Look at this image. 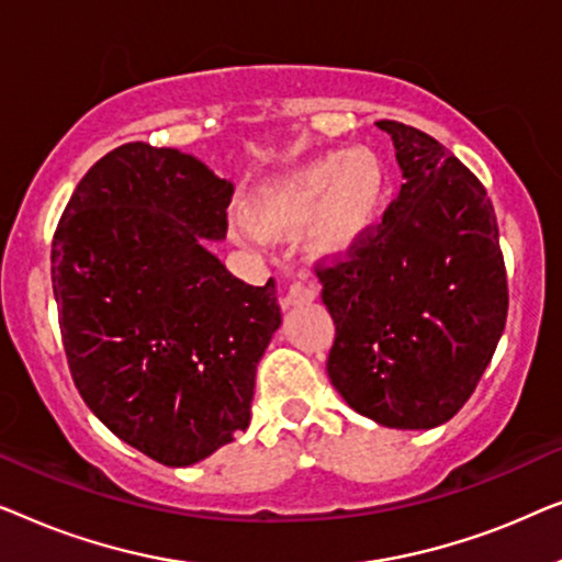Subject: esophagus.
Masks as SVG:
<instances>
[{
    "label": "esophagus",
    "instance_id": "esophagus-1",
    "mask_svg": "<svg viewBox=\"0 0 562 562\" xmlns=\"http://www.w3.org/2000/svg\"><path fill=\"white\" fill-rule=\"evenodd\" d=\"M314 299H317V289L310 286V283H304V281H294L286 289V294H283L281 306H283V310H291V306L312 304Z\"/></svg>",
    "mask_w": 562,
    "mask_h": 562
}]
</instances>
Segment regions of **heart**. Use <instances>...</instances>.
<instances>
[{"label": "heart", "mask_w": 562, "mask_h": 562, "mask_svg": "<svg viewBox=\"0 0 562 562\" xmlns=\"http://www.w3.org/2000/svg\"><path fill=\"white\" fill-rule=\"evenodd\" d=\"M386 202V168L368 148L327 153L260 187L233 233L260 245L306 227V248L322 260L345 258L363 243Z\"/></svg>", "instance_id": "obj_1"}]
</instances>
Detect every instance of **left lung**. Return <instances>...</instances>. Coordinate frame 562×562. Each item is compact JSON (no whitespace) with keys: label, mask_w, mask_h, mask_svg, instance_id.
Instances as JSON below:
<instances>
[{"label":"left lung","mask_w":562,"mask_h":562,"mask_svg":"<svg viewBox=\"0 0 562 562\" xmlns=\"http://www.w3.org/2000/svg\"><path fill=\"white\" fill-rule=\"evenodd\" d=\"M375 125L404 183L375 233L317 268L335 322L327 375L363 417L432 429L463 409L502 340L498 225L486 189L445 145L402 122Z\"/></svg>","instance_id":"1"}]
</instances>
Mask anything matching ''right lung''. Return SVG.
Masks as SVG:
<instances>
[{
	"mask_svg": "<svg viewBox=\"0 0 562 562\" xmlns=\"http://www.w3.org/2000/svg\"><path fill=\"white\" fill-rule=\"evenodd\" d=\"M233 181L173 148L125 143L89 168L53 235L50 276L74 383L122 442L183 468L250 425L276 283L235 279Z\"/></svg>",
	"mask_w": 562,
	"mask_h": 562,
	"instance_id": "right-lung-1",
	"label": "right lung"
}]
</instances>
